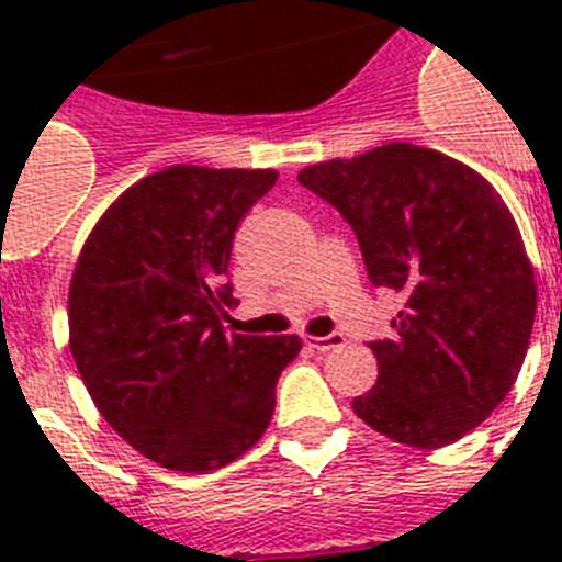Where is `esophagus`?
Listing matches in <instances>:
<instances>
[{
  "label": "esophagus",
  "mask_w": 562,
  "mask_h": 562,
  "mask_svg": "<svg viewBox=\"0 0 562 562\" xmlns=\"http://www.w3.org/2000/svg\"><path fill=\"white\" fill-rule=\"evenodd\" d=\"M306 344L317 352H329V350H338V347H344L347 341H344V335L333 333V335H324V338H306Z\"/></svg>",
  "instance_id": "34e87169"
}]
</instances>
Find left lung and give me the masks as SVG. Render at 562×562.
Listing matches in <instances>:
<instances>
[{
	"label": "left lung",
	"instance_id": "8db88e82",
	"mask_svg": "<svg viewBox=\"0 0 562 562\" xmlns=\"http://www.w3.org/2000/svg\"><path fill=\"white\" fill-rule=\"evenodd\" d=\"M341 212L375 289L402 297L393 335L370 341L373 391L352 400L396 443L461 440L514 387L537 315L533 268L498 192L470 166L391 143L297 175Z\"/></svg>",
	"mask_w": 562,
	"mask_h": 562
}]
</instances>
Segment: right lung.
Returning <instances> with one entry per match:
<instances>
[{
  "label": "right lung",
  "mask_w": 562,
  "mask_h": 562,
  "mask_svg": "<svg viewBox=\"0 0 562 562\" xmlns=\"http://www.w3.org/2000/svg\"><path fill=\"white\" fill-rule=\"evenodd\" d=\"M271 169L171 166L110 206L69 285V350L95 408L136 452L212 472L265 435L297 335H227L238 221Z\"/></svg>",
  "instance_id": "obj_1"
}]
</instances>
